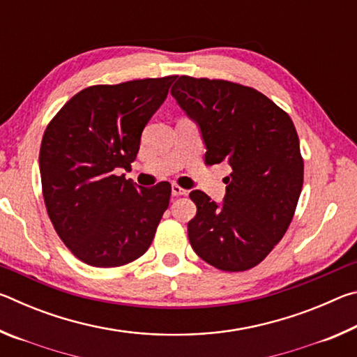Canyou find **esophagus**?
Masks as SVG:
<instances>
[{"mask_svg":"<svg viewBox=\"0 0 357 357\" xmlns=\"http://www.w3.org/2000/svg\"><path fill=\"white\" fill-rule=\"evenodd\" d=\"M172 195L173 197H183V195H187V190L183 189V187L178 185V184H173L172 185Z\"/></svg>","mask_w":357,"mask_h":357,"instance_id":"34e87169","label":"esophagus"}]
</instances>
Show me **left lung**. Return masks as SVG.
Listing matches in <instances>:
<instances>
[{
    "label": "left lung",
    "instance_id": "1",
    "mask_svg": "<svg viewBox=\"0 0 357 357\" xmlns=\"http://www.w3.org/2000/svg\"><path fill=\"white\" fill-rule=\"evenodd\" d=\"M200 126L204 164L227 162L222 204L190 192L197 215L187 223L192 249L227 273L255 268L293 220L304 183V159L291 118L257 89L227 80L181 75L172 88Z\"/></svg>",
    "mask_w": 357,
    "mask_h": 357
}]
</instances>
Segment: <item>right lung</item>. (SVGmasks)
<instances>
[{"instance_id":"obj_1","label":"right lung","mask_w":357,"mask_h":357,"mask_svg":"<svg viewBox=\"0 0 357 357\" xmlns=\"http://www.w3.org/2000/svg\"><path fill=\"white\" fill-rule=\"evenodd\" d=\"M174 78L84 88L47 126L39 153L45 208L58 236L83 263L118 268L153 243L170 183L137 187L114 170H130L144 126Z\"/></svg>"}]
</instances>
